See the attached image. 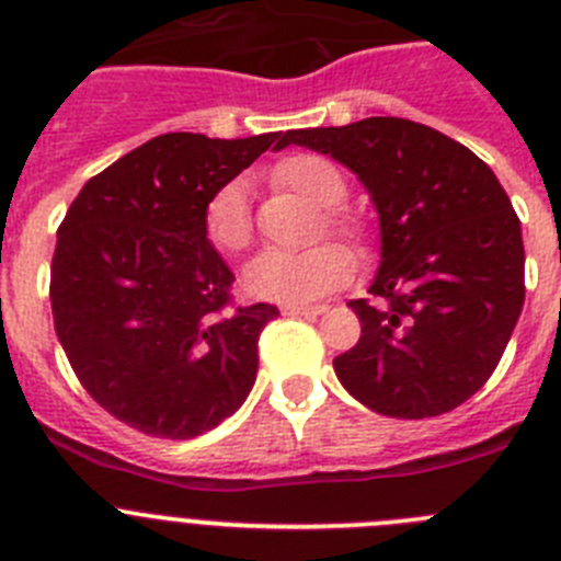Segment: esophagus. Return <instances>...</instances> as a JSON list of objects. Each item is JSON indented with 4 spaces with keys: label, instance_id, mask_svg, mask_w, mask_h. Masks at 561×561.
<instances>
[{
    "label": "esophagus",
    "instance_id": "1",
    "mask_svg": "<svg viewBox=\"0 0 561 561\" xmlns=\"http://www.w3.org/2000/svg\"><path fill=\"white\" fill-rule=\"evenodd\" d=\"M330 307L327 305H285L282 307V312L285 316H321V312H327Z\"/></svg>",
    "mask_w": 561,
    "mask_h": 561
}]
</instances>
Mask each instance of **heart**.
Segmentation results:
<instances>
[{"label": "heart", "mask_w": 561, "mask_h": 561, "mask_svg": "<svg viewBox=\"0 0 561 561\" xmlns=\"http://www.w3.org/2000/svg\"><path fill=\"white\" fill-rule=\"evenodd\" d=\"M276 181L290 186L318 206H335L346 193L343 175L330 161L312 153L290 156L274 170ZM332 226L343 234L357 237L360 226L350 218H332ZM204 234L220 254H240L254 237L249 206V184L231 179L211 195L204 209ZM355 271V260L343 245L321 243L305 251L268 249L256 254L243 268V290L251 299L305 305L346 285Z\"/></svg>", "instance_id": "b5f03b06"}]
</instances>
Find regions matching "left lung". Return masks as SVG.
<instances>
[{"mask_svg": "<svg viewBox=\"0 0 561 561\" xmlns=\"http://www.w3.org/2000/svg\"><path fill=\"white\" fill-rule=\"evenodd\" d=\"M366 186L380 226L371 299H352L360 341L332 360L341 386L393 419L467 402L492 377L526 299L519 220L497 175L427 125L366 117L287 130Z\"/></svg>", "mask_w": 561, "mask_h": 561, "instance_id": "left-lung-1", "label": "left lung"}]
</instances>
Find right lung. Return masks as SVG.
Masks as SVG:
<instances>
[{"label":"right lung","instance_id":"add662e5","mask_svg":"<svg viewBox=\"0 0 561 561\" xmlns=\"http://www.w3.org/2000/svg\"><path fill=\"white\" fill-rule=\"evenodd\" d=\"M285 134H161L85 181L58 229V341L100 408L159 438H195L243 405L274 305L229 307L234 274L204 234L226 181Z\"/></svg>","mask_w":561,"mask_h":561}]
</instances>
